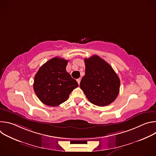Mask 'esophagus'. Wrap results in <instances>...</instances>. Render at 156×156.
I'll use <instances>...</instances> for the list:
<instances>
[{"label": "esophagus", "mask_w": 156, "mask_h": 156, "mask_svg": "<svg viewBox=\"0 0 156 156\" xmlns=\"http://www.w3.org/2000/svg\"><path fill=\"white\" fill-rule=\"evenodd\" d=\"M76 81H77V82H78V84H80V81H81V79H80V78H78V79H77V80H76Z\"/></svg>", "instance_id": "34e87169"}]
</instances>
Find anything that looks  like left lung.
Here are the masks:
<instances>
[{"mask_svg":"<svg viewBox=\"0 0 156 156\" xmlns=\"http://www.w3.org/2000/svg\"><path fill=\"white\" fill-rule=\"evenodd\" d=\"M84 63L80 87L87 99L101 107L113 102L119 93L120 81L112 66L96 55L84 58Z\"/></svg>","mask_w":156,"mask_h":156,"instance_id":"obj_1","label":"left lung"}]
</instances>
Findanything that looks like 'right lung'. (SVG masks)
Returning <instances> with one entry per match:
<instances>
[{
  "label": "right lung",
  "mask_w": 156,
  "mask_h": 156,
  "mask_svg": "<svg viewBox=\"0 0 156 156\" xmlns=\"http://www.w3.org/2000/svg\"><path fill=\"white\" fill-rule=\"evenodd\" d=\"M68 60L55 57L42 65L34 76L33 88L44 104L55 107L67 100L78 86L77 81L66 72Z\"/></svg>",
  "instance_id": "1"
}]
</instances>
